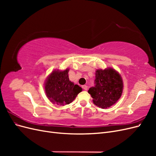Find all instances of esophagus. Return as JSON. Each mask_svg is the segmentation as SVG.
Wrapping results in <instances>:
<instances>
[{
  "label": "esophagus",
  "mask_w": 156,
  "mask_h": 156,
  "mask_svg": "<svg viewBox=\"0 0 156 156\" xmlns=\"http://www.w3.org/2000/svg\"><path fill=\"white\" fill-rule=\"evenodd\" d=\"M82 87H83V88L84 90H87L88 89V87H87V85H83Z\"/></svg>",
  "instance_id": "esophagus-1"
}]
</instances>
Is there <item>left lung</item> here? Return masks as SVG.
<instances>
[{
  "label": "left lung",
  "mask_w": 156,
  "mask_h": 156,
  "mask_svg": "<svg viewBox=\"0 0 156 156\" xmlns=\"http://www.w3.org/2000/svg\"><path fill=\"white\" fill-rule=\"evenodd\" d=\"M95 86L88 92L93 98V103L101 108H107L119 100L123 91V81L115 69L108 68L97 69Z\"/></svg>",
  "instance_id": "1"
}]
</instances>
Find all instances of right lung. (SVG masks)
I'll use <instances>...</instances> for the list:
<instances>
[{
  "label": "right lung",
  "mask_w": 156,
  "mask_h": 156,
  "mask_svg": "<svg viewBox=\"0 0 156 156\" xmlns=\"http://www.w3.org/2000/svg\"><path fill=\"white\" fill-rule=\"evenodd\" d=\"M69 69L64 71L55 70L47 79L45 91L47 97L58 105H65L72 103L79 92L81 87L71 82L68 77Z\"/></svg>",
  "instance_id": "add662e5"
}]
</instances>
